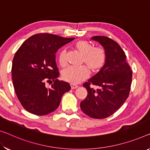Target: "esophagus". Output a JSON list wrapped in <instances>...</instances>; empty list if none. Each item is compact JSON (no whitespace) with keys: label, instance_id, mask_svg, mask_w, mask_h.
<instances>
[{"label":"esophagus","instance_id":"obj_1","mask_svg":"<svg viewBox=\"0 0 150 150\" xmlns=\"http://www.w3.org/2000/svg\"><path fill=\"white\" fill-rule=\"evenodd\" d=\"M70 86H71V88H72V89H76V88H78L77 85H74V84H70Z\"/></svg>","mask_w":150,"mask_h":150}]
</instances>
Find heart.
I'll return each mask as SVG.
<instances>
[{"label": "heart", "instance_id": "heart-1", "mask_svg": "<svg viewBox=\"0 0 150 150\" xmlns=\"http://www.w3.org/2000/svg\"><path fill=\"white\" fill-rule=\"evenodd\" d=\"M76 50L83 56V62L93 72H98L105 65L106 53L100 47H93L91 43L86 41H78L75 43ZM59 63L62 66L67 64L66 50H62L59 55ZM64 80L72 84H78L89 76V71L86 66L80 67L69 66L62 72Z\"/></svg>", "mask_w": 150, "mask_h": 150}]
</instances>
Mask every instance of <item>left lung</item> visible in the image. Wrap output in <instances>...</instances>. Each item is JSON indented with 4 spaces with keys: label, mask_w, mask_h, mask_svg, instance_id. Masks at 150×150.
Instances as JSON below:
<instances>
[{
    "label": "left lung",
    "mask_w": 150,
    "mask_h": 150,
    "mask_svg": "<svg viewBox=\"0 0 150 150\" xmlns=\"http://www.w3.org/2000/svg\"><path fill=\"white\" fill-rule=\"evenodd\" d=\"M91 40L97 41L104 48L106 62L99 72L83 85L88 94L80 103V108L90 117L104 119L115 113L127 98L132 71L125 52L116 41L104 36H94ZM91 83L100 88H91Z\"/></svg>",
    "instance_id": "8db88e82"
}]
</instances>
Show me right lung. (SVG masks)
Returning a JSON list of instances; mask_svg holds the SVG:
<instances>
[{"mask_svg": "<svg viewBox=\"0 0 150 150\" xmlns=\"http://www.w3.org/2000/svg\"><path fill=\"white\" fill-rule=\"evenodd\" d=\"M74 38L49 33L32 35L16 52L12 64V79L18 99L32 114L45 115L54 111L62 96L69 91V83L57 79L59 73L56 54ZM47 82L52 83L47 87Z\"/></svg>", "mask_w": 150, "mask_h": 150, "instance_id": "add662e5", "label": "right lung"}]
</instances>
